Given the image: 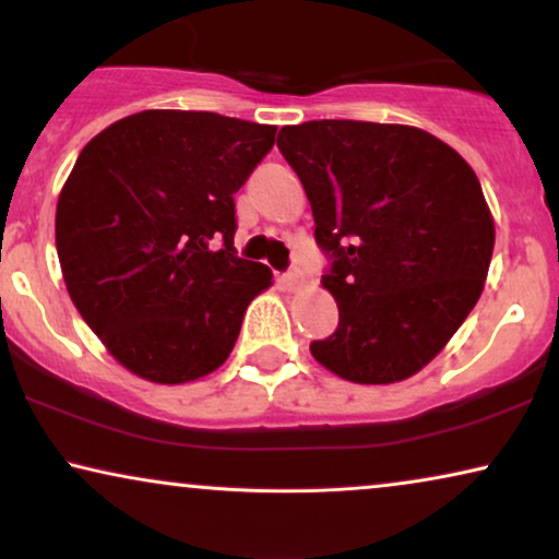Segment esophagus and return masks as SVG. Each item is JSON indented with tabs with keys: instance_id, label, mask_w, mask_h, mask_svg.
<instances>
[{
	"instance_id": "obj_1",
	"label": "esophagus",
	"mask_w": 559,
	"mask_h": 559,
	"mask_svg": "<svg viewBox=\"0 0 559 559\" xmlns=\"http://www.w3.org/2000/svg\"><path fill=\"white\" fill-rule=\"evenodd\" d=\"M282 282H285L287 289H300L305 282V274L297 270V266H293V270H287L285 274H282Z\"/></svg>"
}]
</instances>
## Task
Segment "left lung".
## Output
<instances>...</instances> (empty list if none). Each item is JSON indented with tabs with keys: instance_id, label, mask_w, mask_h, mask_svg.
Wrapping results in <instances>:
<instances>
[{
	"instance_id": "1",
	"label": "left lung",
	"mask_w": 559,
	"mask_h": 559,
	"mask_svg": "<svg viewBox=\"0 0 559 559\" xmlns=\"http://www.w3.org/2000/svg\"><path fill=\"white\" fill-rule=\"evenodd\" d=\"M328 259L338 328L310 350L356 384H392L430 364L476 308L493 221L471 165L415 127L320 119L282 127Z\"/></svg>"
}]
</instances>
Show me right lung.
Instances as JSON below:
<instances>
[{"instance_id": "1", "label": "right lung", "mask_w": 559, "mask_h": 559, "mask_svg": "<svg viewBox=\"0 0 559 559\" xmlns=\"http://www.w3.org/2000/svg\"><path fill=\"white\" fill-rule=\"evenodd\" d=\"M277 127L213 111L152 109L114 121L75 159L58 198L68 295L136 377L182 384L218 369L264 264L236 257L234 193Z\"/></svg>"}]
</instances>
